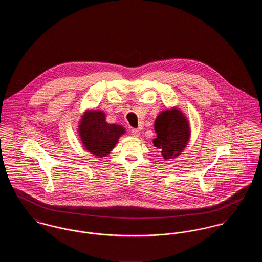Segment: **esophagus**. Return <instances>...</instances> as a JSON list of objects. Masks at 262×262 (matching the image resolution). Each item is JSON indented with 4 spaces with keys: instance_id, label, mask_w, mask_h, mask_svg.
<instances>
[{
    "instance_id": "34e87169",
    "label": "esophagus",
    "mask_w": 262,
    "mask_h": 262,
    "mask_svg": "<svg viewBox=\"0 0 262 262\" xmlns=\"http://www.w3.org/2000/svg\"><path fill=\"white\" fill-rule=\"evenodd\" d=\"M130 133H132V135H133L134 137H139V130H138L137 128H132V129H130Z\"/></svg>"
}]
</instances>
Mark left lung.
<instances>
[{"label":"left lung","mask_w":262,"mask_h":262,"mask_svg":"<svg viewBox=\"0 0 262 262\" xmlns=\"http://www.w3.org/2000/svg\"><path fill=\"white\" fill-rule=\"evenodd\" d=\"M157 137L154 146L161 151L164 159L174 158L185 149L190 129L186 117L177 109L160 113L154 124Z\"/></svg>","instance_id":"obj_1"}]
</instances>
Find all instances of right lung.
Returning a JSON list of instances; mask_svg holds the SVG:
<instances>
[{"label": "right lung", "instance_id": "right-lung-1", "mask_svg": "<svg viewBox=\"0 0 262 262\" xmlns=\"http://www.w3.org/2000/svg\"><path fill=\"white\" fill-rule=\"evenodd\" d=\"M79 136L84 147L93 155L104 157L115 147L125 128L119 125L106 123L102 111H88L79 125Z\"/></svg>", "mask_w": 262, "mask_h": 262}]
</instances>
